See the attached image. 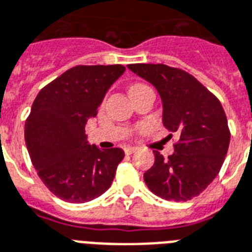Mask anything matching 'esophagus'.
<instances>
[{
  "instance_id": "esophagus-1",
  "label": "esophagus",
  "mask_w": 252,
  "mask_h": 252,
  "mask_svg": "<svg viewBox=\"0 0 252 252\" xmlns=\"http://www.w3.org/2000/svg\"><path fill=\"white\" fill-rule=\"evenodd\" d=\"M134 151H137V147L128 146V147H126V149H124V153H126V155H130V154H133V153H134Z\"/></svg>"
}]
</instances>
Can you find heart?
<instances>
[{
	"instance_id": "b5f03b06",
	"label": "heart",
	"mask_w": 252,
	"mask_h": 252,
	"mask_svg": "<svg viewBox=\"0 0 252 252\" xmlns=\"http://www.w3.org/2000/svg\"><path fill=\"white\" fill-rule=\"evenodd\" d=\"M137 85H140V84H137ZM133 87H136V85H133Z\"/></svg>"
}]
</instances>
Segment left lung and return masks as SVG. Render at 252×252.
<instances>
[{
  "instance_id": "1",
  "label": "left lung",
  "mask_w": 252,
  "mask_h": 252,
  "mask_svg": "<svg viewBox=\"0 0 252 252\" xmlns=\"http://www.w3.org/2000/svg\"><path fill=\"white\" fill-rule=\"evenodd\" d=\"M128 68L154 85L163 103V126L179 136L168 158L154 151V164L144 175L147 188L167 200L197 197L218 176L228 153L230 132L221 103L183 69L160 63Z\"/></svg>"
}]
</instances>
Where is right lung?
Masks as SVG:
<instances>
[{
    "instance_id": "1",
    "label": "right lung",
    "mask_w": 252,
    "mask_h": 252,
    "mask_svg": "<svg viewBox=\"0 0 252 252\" xmlns=\"http://www.w3.org/2000/svg\"><path fill=\"white\" fill-rule=\"evenodd\" d=\"M124 71L122 64L72 67L33 101L24 126L27 150L38 177L62 200L85 203L111 186L124 151L89 145L85 126Z\"/></svg>"
}]
</instances>
